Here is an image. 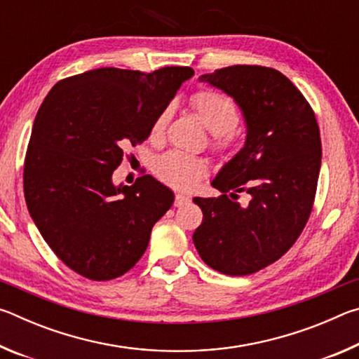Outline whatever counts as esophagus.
Listing matches in <instances>:
<instances>
[{"mask_svg": "<svg viewBox=\"0 0 359 359\" xmlns=\"http://www.w3.org/2000/svg\"><path fill=\"white\" fill-rule=\"evenodd\" d=\"M187 203H190V198L185 196V194H182V193L175 194V199H174V205H175V208H180V205H184V204H187Z\"/></svg>", "mask_w": 359, "mask_h": 359, "instance_id": "obj_1", "label": "esophagus"}]
</instances>
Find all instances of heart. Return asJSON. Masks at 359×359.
Masks as SVG:
<instances>
[{"mask_svg": "<svg viewBox=\"0 0 359 359\" xmlns=\"http://www.w3.org/2000/svg\"><path fill=\"white\" fill-rule=\"evenodd\" d=\"M191 106L199 118L203 120L214 139L212 147L217 151H226L234 147L236 135L234 128L239 123V109L236 102L222 92L214 88H201L191 96ZM172 106H166L156 115L151 125V139H161L165 136L166 126L171 120ZM154 172L158 179L166 185L177 190H191L199 180L204 177L205 165L191 155L184 151L171 150L160 155L154 163Z\"/></svg>", "mask_w": 359, "mask_h": 359, "instance_id": "b5f03b06", "label": "heart"}]
</instances>
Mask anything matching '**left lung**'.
Returning <instances> with one entry per match:
<instances>
[{
  "mask_svg": "<svg viewBox=\"0 0 359 359\" xmlns=\"http://www.w3.org/2000/svg\"><path fill=\"white\" fill-rule=\"evenodd\" d=\"M233 96L247 123L245 145L212 180L218 198H194L203 223L199 257L226 276H248L282 258L311 217L321 166L313 109L280 71L236 65L201 76ZM239 192L251 194L245 206Z\"/></svg>",
  "mask_w": 359,
  "mask_h": 359,
  "instance_id": "1",
  "label": "left lung"
}]
</instances>
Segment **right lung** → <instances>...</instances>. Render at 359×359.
Instances as JSON below:
<instances>
[{"mask_svg":"<svg viewBox=\"0 0 359 359\" xmlns=\"http://www.w3.org/2000/svg\"><path fill=\"white\" fill-rule=\"evenodd\" d=\"M193 74L188 66L92 69L57 82L41 104L23 165L25 201L47 245L82 277L128 272L172 205L174 193L151 175L115 187L112 174Z\"/></svg>","mask_w":359,"mask_h":359,"instance_id":"obj_1","label":"right lung"}]
</instances>
